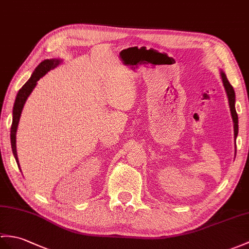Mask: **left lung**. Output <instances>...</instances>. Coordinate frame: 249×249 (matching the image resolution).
Listing matches in <instances>:
<instances>
[{"instance_id":"left-lung-1","label":"left lung","mask_w":249,"mask_h":249,"mask_svg":"<svg viewBox=\"0 0 249 249\" xmlns=\"http://www.w3.org/2000/svg\"><path fill=\"white\" fill-rule=\"evenodd\" d=\"M222 75V79H223V84L225 87V90H226V93L228 96V101H229V107H230V111H231V117H232L233 120V128H234V139L238 136V130H239V121H238V113L235 111V107H234V103H235V94H234V90L232 88V86L230 85L228 82V79L226 77L225 73H221Z\"/></svg>"}]
</instances>
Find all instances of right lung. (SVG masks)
Segmentation results:
<instances>
[{"label": "right lung", "mask_w": 249, "mask_h": 249, "mask_svg": "<svg viewBox=\"0 0 249 249\" xmlns=\"http://www.w3.org/2000/svg\"><path fill=\"white\" fill-rule=\"evenodd\" d=\"M60 63V60L58 59H46L42 61L40 65L35 69L34 73L32 74L31 78L27 80V82L24 84V86L19 90L18 94H17L16 97V102L14 105V110H13V124H11V128H10V141H11V148H13V153L16 158L17 163H18V157H17V149H16V132H17V127H18L19 124V120H20V115L22 112L23 106L27 100L28 95L31 94V92L33 89L36 87L37 82L41 78L43 75H45L52 69H54Z\"/></svg>", "instance_id": "1"}]
</instances>
